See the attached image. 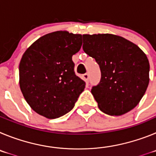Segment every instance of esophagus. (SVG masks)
Returning a JSON list of instances; mask_svg holds the SVG:
<instances>
[{
  "mask_svg": "<svg viewBox=\"0 0 156 156\" xmlns=\"http://www.w3.org/2000/svg\"><path fill=\"white\" fill-rule=\"evenodd\" d=\"M83 76L84 80H86V82L88 83V81H89V74H88L87 73H84L83 75Z\"/></svg>",
  "mask_w": 156,
  "mask_h": 156,
  "instance_id": "obj_1",
  "label": "esophagus"
}]
</instances>
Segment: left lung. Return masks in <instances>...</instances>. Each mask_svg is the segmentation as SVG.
Masks as SVG:
<instances>
[{
	"mask_svg": "<svg viewBox=\"0 0 156 156\" xmlns=\"http://www.w3.org/2000/svg\"><path fill=\"white\" fill-rule=\"evenodd\" d=\"M83 49L101 70L91 93L105 113L120 115L133 109L149 83V62L136 44L113 34L83 35Z\"/></svg>",
	"mask_w": 156,
	"mask_h": 156,
	"instance_id": "1",
	"label": "left lung"
}]
</instances>
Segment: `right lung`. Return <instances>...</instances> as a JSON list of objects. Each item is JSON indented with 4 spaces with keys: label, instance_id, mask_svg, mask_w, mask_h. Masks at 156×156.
<instances>
[{
    "label": "right lung",
    "instance_id": "add662e5",
    "mask_svg": "<svg viewBox=\"0 0 156 156\" xmlns=\"http://www.w3.org/2000/svg\"><path fill=\"white\" fill-rule=\"evenodd\" d=\"M82 45L80 34L57 31L43 36L23 54L19 85L33 110L55 119L73 108L85 82L76 75L72 57Z\"/></svg>",
    "mask_w": 156,
    "mask_h": 156
}]
</instances>
